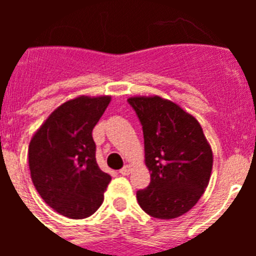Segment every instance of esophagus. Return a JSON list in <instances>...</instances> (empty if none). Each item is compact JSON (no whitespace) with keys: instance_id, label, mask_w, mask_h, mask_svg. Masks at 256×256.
Listing matches in <instances>:
<instances>
[{"instance_id":"1","label":"esophagus","mask_w":256,"mask_h":256,"mask_svg":"<svg viewBox=\"0 0 256 256\" xmlns=\"http://www.w3.org/2000/svg\"><path fill=\"white\" fill-rule=\"evenodd\" d=\"M130 172H132V166L130 165H126V166H123L120 169V174H123V176H128V174H130Z\"/></svg>"}]
</instances>
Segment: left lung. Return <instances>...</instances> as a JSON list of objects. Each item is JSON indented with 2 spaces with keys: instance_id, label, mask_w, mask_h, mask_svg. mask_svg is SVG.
<instances>
[{
  "instance_id": "8db88e82",
  "label": "left lung",
  "mask_w": 256,
  "mask_h": 256,
  "mask_svg": "<svg viewBox=\"0 0 256 256\" xmlns=\"http://www.w3.org/2000/svg\"><path fill=\"white\" fill-rule=\"evenodd\" d=\"M130 105L142 124L144 162L151 182L137 192L140 206L158 219H173L195 206L209 184L212 151L200 123L160 96H136Z\"/></svg>"
}]
</instances>
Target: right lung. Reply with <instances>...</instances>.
<instances>
[{"label":"right lung","instance_id":"1","mask_svg":"<svg viewBox=\"0 0 256 256\" xmlns=\"http://www.w3.org/2000/svg\"><path fill=\"white\" fill-rule=\"evenodd\" d=\"M110 101L112 96H79L61 104L32 137L33 184L61 216L88 218L102 204L112 177L97 165L92 130Z\"/></svg>","mask_w":256,"mask_h":256}]
</instances>
